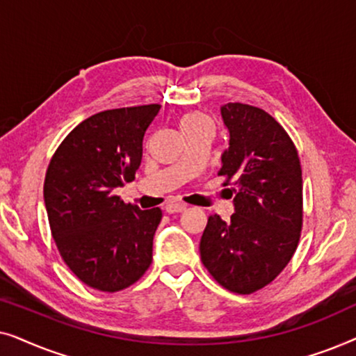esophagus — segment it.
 Masks as SVG:
<instances>
[{
    "label": "esophagus",
    "instance_id": "34e87169",
    "mask_svg": "<svg viewBox=\"0 0 356 356\" xmlns=\"http://www.w3.org/2000/svg\"><path fill=\"white\" fill-rule=\"evenodd\" d=\"M165 211H167L168 213L183 212V211H186V204H183V202H168L167 206H165Z\"/></svg>",
    "mask_w": 356,
    "mask_h": 356
}]
</instances>
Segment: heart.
<instances>
[{
    "label": "heart",
    "instance_id": "1",
    "mask_svg": "<svg viewBox=\"0 0 356 356\" xmlns=\"http://www.w3.org/2000/svg\"><path fill=\"white\" fill-rule=\"evenodd\" d=\"M197 126H212V124H211V121H209L206 116H202V115H188V116H184L181 121V129L197 128Z\"/></svg>",
    "mask_w": 356,
    "mask_h": 356
}]
</instances>
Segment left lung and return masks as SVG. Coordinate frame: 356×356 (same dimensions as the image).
Wrapping results in <instances>:
<instances>
[{
	"label": "left lung",
	"instance_id": "1",
	"mask_svg": "<svg viewBox=\"0 0 356 356\" xmlns=\"http://www.w3.org/2000/svg\"><path fill=\"white\" fill-rule=\"evenodd\" d=\"M228 129L220 177L232 181L230 220L211 216L202 233L201 261L233 293L250 295L289 264L303 223L298 152L285 129L264 110L245 104L220 106Z\"/></svg>",
	"mask_w": 356,
	"mask_h": 356
}]
</instances>
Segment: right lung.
<instances>
[{
  "label": "right lung",
  "mask_w": 356,
  "mask_h": 356,
  "mask_svg": "<svg viewBox=\"0 0 356 356\" xmlns=\"http://www.w3.org/2000/svg\"><path fill=\"white\" fill-rule=\"evenodd\" d=\"M160 105L105 110L77 124L48 165L43 199L51 235L74 275L100 291L133 285L152 262L162 211L115 196L133 181Z\"/></svg>",
  "instance_id": "add662e5"
}]
</instances>
